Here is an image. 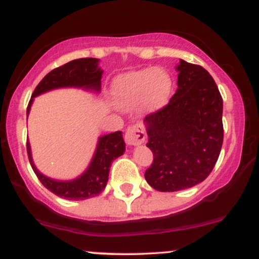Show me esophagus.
Wrapping results in <instances>:
<instances>
[{
	"instance_id": "obj_1",
	"label": "esophagus",
	"mask_w": 259,
	"mask_h": 259,
	"mask_svg": "<svg viewBox=\"0 0 259 259\" xmlns=\"http://www.w3.org/2000/svg\"><path fill=\"white\" fill-rule=\"evenodd\" d=\"M146 139V134L141 125L130 126L125 133V142L127 146H136L141 145Z\"/></svg>"
}]
</instances>
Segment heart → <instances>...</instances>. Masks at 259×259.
<instances>
[{
  "mask_svg": "<svg viewBox=\"0 0 259 259\" xmlns=\"http://www.w3.org/2000/svg\"><path fill=\"white\" fill-rule=\"evenodd\" d=\"M171 79L164 70L146 68L118 75L113 80L112 94L118 106L134 108L140 105L145 113H156L168 103Z\"/></svg>",
  "mask_w": 259,
  "mask_h": 259,
  "instance_id": "obj_1",
  "label": "heart"
}]
</instances>
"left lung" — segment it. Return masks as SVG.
Segmentation results:
<instances>
[{"mask_svg":"<svg viewBox=\"0 0 259 259\" xmlns=\"http://www.w3.org/2000/svg\"><path fill=\"white\" fill-rule=\"evenodd\" d=\"M178 89L167 106L144 119L153 163L145 179L174 192L200 184L214 168L223 145V99L210 74L180 59Z\"/></svg>","mask_w":259,"mask_h":259,"instance_id":"left-lung-1","label":"left lung"}]
</instances>
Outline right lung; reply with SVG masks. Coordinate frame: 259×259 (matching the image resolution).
<instances>
[{
	"instance_id": "right-lung-1",
	"label": "right lung",
	"mask_w": 259,
	"mask_h": 259,
	"mask_svg": "<svg viewBox=\"0 0 259 259\" xmlns=\"http://www.w3.org/2000/svg\"><path fill=\"white\" fill-rule=\"evenodd\" d=\"M102 74L103 70L100 68V59L97 58L74 59L62 67L56 68L38 82L36 89L32 92L26 109V119L35 97L49 91L73 88L81 89L92 94H100ZM26 150L32 170L46 189L65 200L82 201L95 197L105 190L112 162L125 152V142L121 132L101 135L97 140L96 150L88 168L78 177L69 180L53 179L41 173L32 159L29 141L26 142Z\"/></svg>"
}]
</instances>
